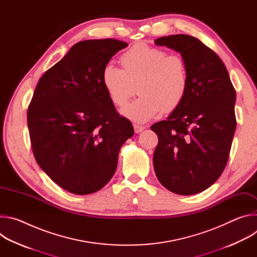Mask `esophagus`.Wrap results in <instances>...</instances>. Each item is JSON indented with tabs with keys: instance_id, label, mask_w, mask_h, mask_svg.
I'll use <instances>...</instances> for the list:
<instances>
[{
	"instance_id": "obj_1",
	"label": "esophagus",
	"mask_w": 257,
	"mask_h": 257,
	"mask_svg": "<svg viewBox=\"0 0 257 257\" xmlns=\"http://www.w3.org/2000/svg\"><path fill=\"white\" fill-rule=\"evenodd\" d=\"M144 129H145V127H144V126L134 125V131H135V133H140V132H142Z\"/></svg>"
}]
</instances>
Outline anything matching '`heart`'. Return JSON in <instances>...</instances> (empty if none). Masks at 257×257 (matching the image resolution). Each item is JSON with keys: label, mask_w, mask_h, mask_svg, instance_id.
<instances>
[{"label": "heart", "mask_w": 257, "mask_h": 257, "mask_svg": "<svg viewBox=\"0 0 257 257\" xmlns=\"http://www.w3.org/2000/svg\"><path fill=\"white\" fill-rule=\"evenodd\" d=\"M123 69L109 63L103 67L101 81L116 105L124 106L138 84V98L122 109L128 120L142 124L162 112L170 113L184 99L188 88L185 61L180 56L146 44H137L121 57Z\"/></svg>", "instance_id": "b5f03b06"}]
</instances>
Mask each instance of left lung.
I'll return each instance as SVG.
<instances>
[{"label": "left lung", "instance_id": "1", "mask_svg": "<svg viewBox=\"0 0 257 257\" xmlns=\"http://www.w3.org/2000/svg\"><path fill=\"white\" fill-rule=\"evenodd\" d=\"M185 61L188 88L167 120L151 129L159 137L154 167L161 184L180 195H192L222 175L236 130V91L219 57L187 34L155 41Z\"/></svg>", "mask_w": 257, "mask_h": 257}]
</instances>
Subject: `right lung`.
I'll return each instance as SVG.
<instances>
[{
    "label": "right lung",
    "mask_w": 257,
    "mask_h": 257,
    "mask_svg": "<svg viewBox=\"0 0 257 257\" xmlns=\"http://www.w3.org/2000/svg\"><path fill=\"white\" fill-rule=\"evenodd\" d=\"M127 43L82 41L49 69L35 87L27 111L34 158L68 192L86 195L114 176L131 122L120 116L101 81L103 67Z\"/></svg>",
    "instance_id": "add662e5"
}]
</instances>
